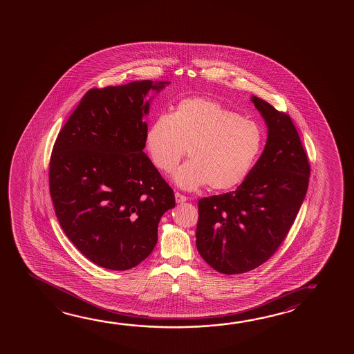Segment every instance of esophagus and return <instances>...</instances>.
Listing matches in <instances>:
<instances>
[{"mask_svg": "<svg viewBox=\"0 0 354 354\" xmlns=\"http://www.w3.org/2000/svg\"><path fill=\"white\" fill-rule=\"evenodd\" d=\"M175 201L178 203H185L187 201V197L181 195L180 192H175Z\"/></svg>", "mask_w": 354, "mask_h": 354, "instance_id": "34e87169", "label": "esophagus"}]
</instances>
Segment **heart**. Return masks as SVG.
Instances as JSON below:
<instances>
[{
	"instance_id": "heart-1",
	"label": "heart",
	"mask_w": 354,
	"mask_h": 354,
	"mask_svg": "<svg viewBox=\"0 0 354 354\" xmlns=\"http://www.w3.org/2000/svg\"><path fill=\"white\" fill-rule=\"evenodd\" d=\"M151 162L162 173H171L180 160H190L175 171L180 189L207 185L227 190L239 185L254 165L263 145L261 128L216 101L187 99L171 115L151 122L145 134Z\"/></svg>"
}]
</instances>
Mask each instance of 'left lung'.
<instances>
[{
    "instance_id": "left-lung-1",
    "label": "left lung",
    "mask_w": 354,
    "mask_h": 354,
    "mask_svg": "<svg viewBox=\"0 0 354 354\" xmlns=\"http://www.w3.org/2000/svg\"><path fill=\"white\" fill-rule=\"evenodd\" d=\"M268 128L267 143L234 192L198 201L196 247L222 274L250 272L278 250L306 196L310 165L294 123L252 96Z\"/></svg>"
}]
</instances>
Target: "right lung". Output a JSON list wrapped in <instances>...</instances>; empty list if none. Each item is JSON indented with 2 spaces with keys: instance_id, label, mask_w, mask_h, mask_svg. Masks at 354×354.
<instances>
[{
  "instance_id": "add662e5",
  "label": "right lung",
  "mask_w": 354,
  "mask_h": 354,
  "mask_svg": "<svg viewBox=\"0 0 354 354\" xmlns=\"http://www.w3.org/2000/svg\"><path fill=\"white\" fill-rule=\"evenodd\" d=\"M169 82L142 80L91 88L59 132L49 187L65 234L87 259L111 270L145 261L158 241L174 192L145 154L149 91Z\"/></svg>"
}]
</instances>
